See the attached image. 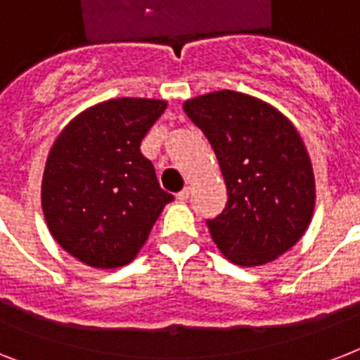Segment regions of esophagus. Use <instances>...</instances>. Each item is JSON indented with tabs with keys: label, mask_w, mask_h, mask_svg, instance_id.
<instances>
[{
	"label": "esophagus",
	"mask_w": 360,
	"mask_h": 360,
	"mask_svg": "<svg viewBox=\"0 0 360 360\" xmlns=\"http://www.w3.org/2000/svg\"><path fill=\"white\" fill-rule=\"evenodd\" d=\"M188 196H191V191H188V188H183V191L175 194V200H177V202H186Z\"/></svg>",
	"instance_id": "1"
}]
</instances>
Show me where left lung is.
<instances>
[{
	"label": "left lung",
	"mask_w": 360,
	"mask_h": 360,
	"mask_svg": "<svg viewBox=\"0 0 360 360\" xmlns=\"http://www.w3.org/2000/svg\"><path fill=\"white\" fill-rule=\"evenodd\" d=\"M219 158L228 188L224 211L207 220L230 262L256 267L301 239L316 203L312 162L302 138L271 104L245 93H207L183 104Z\"/></svg>",
	"instance_id": "8db88e82"
}]
</instances>
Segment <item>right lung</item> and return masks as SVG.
Listing matches in <instances>:
<instances>
[{"mask_svg": "<svg viewBox=\"0 0 360 360\" xmlns=\"http://www.w3.org/2000/svg\"><path fill=\"white\" fill-rule=\"evenodd\" d=\"M164 110L166 101L112 98L76 115L53 141L42 213L53 239L89 267L132 262L174 200L140 151Z\"/></svg>", "mask_w": 360, "mask_h": 360, "instance_id": "right-lung-1", "label": "right lung"}]
</instances>
